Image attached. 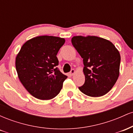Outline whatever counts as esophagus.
Here are the masks:
<instances>
[{
    "label": "esophagus",
    "instance_id": "34e87169",
    "mask_svg": "<svg viewBox=\"0 0 133 133\" xmlns=\"http://www.w3.org/2000/svg\"><path fill=\"white\" fill-rule=\"evenodd\" d=\"M75 72H76V71L74 69H71V72H70V74H71V76H73Z\"/></svg>",
    "mask_w": 133,
    "mask_h": 133
}]
</instances>
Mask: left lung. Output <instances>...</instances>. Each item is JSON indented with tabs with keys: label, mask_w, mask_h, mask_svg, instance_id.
<instances>
[{
	"label": "left lung",
	"mask_w": 133,
	"mask_h": 133,
	"mask_svg": "<svg viewBox=\"0 0 133 133\" xmlns=\"http://www.w3.org/2000/svg\"><path fill=\"white\" fill-rule=\"evenodd\" d=\"M74 48L83 59L85 82L79 87L82 93L100 97L109 92L119 75L121 56L112 42L97 36H74Z\"/></svg>",
	"instance_id": "1"
}]
</instances>
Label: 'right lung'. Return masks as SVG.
Returning a JSON list of instances; mask_svg holds the SVG:
<instances>
[{
  "mask_svg": "<svg viewBox=\"0 0 133 133\" xmlns=\"http://www.w3.org/2000/svg\"><path fill=\"white\" fill-rule=\"evenodd\" d=\"M65 39L55 36L34 37L24 44L17 55L16 68L20 81L32 96L41 100L54 98L68 76L56 66L57 54Z\"/></svg>",
  "mask_w": 133,
  "mask_h": 133,
  "instance_id": "obj_1",
  "label": "right lung"
}]
</instances>
